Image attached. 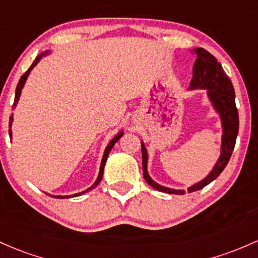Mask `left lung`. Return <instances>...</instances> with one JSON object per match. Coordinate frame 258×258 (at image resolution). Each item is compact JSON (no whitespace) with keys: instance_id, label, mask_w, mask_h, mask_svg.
<instances>
[{"instance_id":"left-lung-1","label":"left lung","mask_w":258,"mask_h":258,"mask_svg":"<svg viewBox=\"0 0 258 258\" xmlns=\"http://www.w3.org/2000/svg\"><path fill=\"white\" fill-rule=\"evenodd\" d=\"M192 52L196 54L197 59L193 65V76L190 80L189 90H207L208 98L220 117L223 135H221V152L217 163L206 178L187 188V192L189 193L204 188L223 172L234 150L237 133H239V113L235 104V90L229 76L223 70L220 62H218V60L206 49L196 48ZM141 154H143L144 178L152 188L170 195H184V189L163 187L151 178L148 172V150L143 141H141Z\"/></svg>"}]
</instances>
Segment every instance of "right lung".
I'll list each match as a JSON object with an SVG mask.
<instances>
[{"instance_id": "1", "label": "right lung", "mask_w": 258, "mask_h": 258, "mask_svg": "<svg viewBox=\"0 0 258 258\" xmlns=\"http://www.w3.org/2000/svg\"><path fill=\"white\" fill-rule=\"evenodd\" d=\"M49 52H50V51H49V50H46V51L41 52V54L38 55V56L35 57V60H34V61H33L32 66H30V68L28 69V70L26 71V73H24L23 75H22L21 80H19V82H18V85H17V88H16V96H15V103H13V108H16V107H17V103H18V101H19V97H21L22 90H23V87H24V84H26L27 79H28V76H29L30 71H32V70H33V68H34V66L37 65V63L40 61V59H41V57L46 56V55H48ZM12 115H13V114H12ZM12 123H13V117H10V128H11V126H12ZM123 134H124L123 132H119L118 134L115 135V137L113 138V139L109 141V144H108V145H107L106 150H104L103 157H102V161H101V167H99V173H98V177H97V179H96V182H95V183H93L92 185H91L90 188H87V189H86V190H82V192H80V193H75V195H71V196H52V195H49V193H46V195H48V196H50V197H54V198H59V199H61V198H74V197H79V196H82V195H84V193L88 192V190H91V189H93V188H96V187H97V184H98L99 182H101L102 177H103L104 166H106V161H107V157H108V155H109V152H110V150H112V149H113V146L115 145V143H117V141H118L119 139H120L121 137H123ZM10 138H11V139H12V130H11V129H10Z\"/></svg>"}]
</instances>
